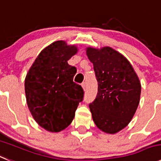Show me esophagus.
Listing matches in <instances>:
<instances>
[{"label":"esophagus","instance_id":"1","mask_svg":"<svg viewBox=\"0 0 161 161\" xmlns=\"http://www.w3.org/2000/svg\"><path fill=\"white\" fill-rule=\"evenodd\" d=\"M86 82H83V83L81 84V86H82V88H84V90H85L86 89Z\"/></svg>","mask_w":161,"mask_h":161}]
</instances>
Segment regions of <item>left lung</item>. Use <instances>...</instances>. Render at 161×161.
I'll list each match as a JSON object with an SVG mask.
<instances>
[{
	"instance_id": "left-lung-1",
	"label": "left lung",
	"mask_w": 161,
	"mask_h": 161,
	"mask_svg": "<svg viewBox=\"0 0 161 161\" xmlns=\"http://www.w3.org/2000/svg\"><path fill=\"white\" fill-rule=\"evenodd\" d=\"M98 82L96 98L89 104L95 124L107 134L125 128L136 112L141 96L140 80L125 57L109 47H88Z\"/></svg>"
}]
</instances>
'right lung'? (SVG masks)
<instances>
[{
  "mask_svg": "<svg viewBox=\"0 0 161 161\" xmlns=\"http://www.w3.org/2000/svg\"><path fill=\"white\" fill-rule=\"evenodd\" d=\"M76 46L56 41L40 52L25 78V94L34 119L50 132H60L70 125L84 91L73 82L76 67L68 61Z\"/></svg>",
  "mask_w": 161,
  "mask_h": 161,
  "instance_id": "add662e5",
  "label": "right lung"
}]
</instances>
